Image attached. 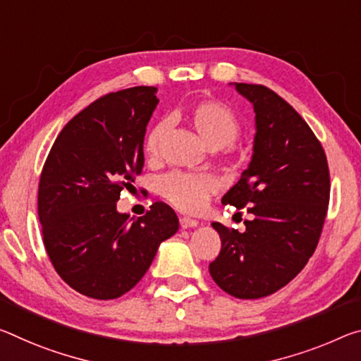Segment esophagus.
I'll return each instance as SVG.
<instances>
[{
    "label": "esophagus",
    "instance_id": "1",
    "mask_svg": "<svg viewBox=\"0 0 361 361\" xmlns=\"http://www.w3.org/2000/svg\"><path fill=\"white\" fill-rule=\"evenodd\" d=\"M180 225H181V228H194V226H197L199 225V221L197 220H194V219H190V216H181L180 219Z\"/></svg>",
    "mask_w": 361,
    "mask_h": 361
}]
</instances>
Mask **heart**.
Listing matches in <instances>:
<instances>
[{
	"label": "heart",
	"instance_id": "heart-1",
	"mask_svg": "<svg viewBox=\"0 0 361 361\" xmlns=\"http://www.w3.org/2000/svg\"><path fill=\"white\" fill-rule=\"evenodd\" d=\"M185 120L196 135L212 149H223L231 146L241 135V123L230 107L219 101H202L191 106L185 112ZM164 125L152 127L145 140V154L156 157L159 140ZM219 188L215 176L210 173H183L171 171L159 181V192L165 201L183 212L196 214L204 209L210 194Z\"/></svg>",
	"mask_w": 361,
	"mask_h": 361
}]
</instances>
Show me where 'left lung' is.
<instances>
[{"label": "left lung", "mask_w": 361, "mask_h": 361, "mask_svg": "<svg viewBox=\"0 0 361 361\" xmlns=\"http://www.w3.org/2000/svg\"><path fill=\"white\" fill-rule=\"evenodd\" d=\"M255 112L254 154L221 204L247 209L245 231L221 223L214 281L238 299L284 288L317 249L329 204V169L317 136L295 109L263 85L234 83Z\"/></svg>", "instance_id": "1"}]
</instances>
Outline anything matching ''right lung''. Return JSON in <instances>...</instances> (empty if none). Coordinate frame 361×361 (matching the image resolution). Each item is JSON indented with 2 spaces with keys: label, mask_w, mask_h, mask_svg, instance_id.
I'll return each mask as SVG.
<instances>
[{
  "label": "right lung",
  "mask_w": 361,
  "mask_h": 361,
  "mask_svg": "<svg viewBox=\"0 0 361 361\" xmlns=\"http://www.w3.org/2000/svg\"><path fill=\"white\" fill-rule=\"evenodd\" d=\"M156 93L135 87L91 102L61 130L43 165L38 216L44 249L57 274L91 299L128 293L160 243L178 231L167 204H152L133 221L116 205L145 167L142 142Z\"/></svg>",
  "instance_id": "add662e5"
}]
</instances>
